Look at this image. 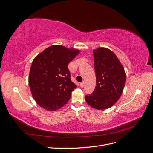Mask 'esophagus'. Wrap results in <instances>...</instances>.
<instances>
[{
  "instance_id": "obj_1",
  "label": "esophagus",
  "mask_w": 153,
  "mask_h": 153,
  "mask_svg": "<svg viewBox=\"0 0 153 153\" xmlns=\"http://www.w3.org/2000/svg\"><path fill=\"white\" fill-rule=\"evenodd\" d=\"M80 87H84V82H82V83H80Z\"/></svg>"
}]
</instances>
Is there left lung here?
<instances>
[{
  "mask_svg": "<svg viewBox=\"0 0 153 153\" xmlns=\"http://www.w3.org/2000/svg\"><path fill=\"white\" fill-rule=\"evenodd\" d=\"M96 86L85 101L97 110L109 108L121 97L126 82V73L112 51L104 47L93 50Z\"/></svg>",
  "mask_w": 153,
  "mask_h": 153,
  "instance_id": "left-lung-1",
  "label": "left lung"
}]
</instances>
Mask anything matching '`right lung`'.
Returning <instances> with one entry per match:
<instances>
[{"label": "right lung", "mask_w": 153, "mask_h": 153, "mask_svg": "<svg viewBox=\"0 0 153 153\" xmlns=\"http://www.w3.org/2000/svg\"><path fill=\"white\" fill-rule=\"evenodd\" d=\"M80 50L52 45L32 62L29 85L36 103L48 111L59 110L70 99L76 85L71 80L68 65Z\"/></svg>", "instance_id": "obj_1"}]
</instances>
